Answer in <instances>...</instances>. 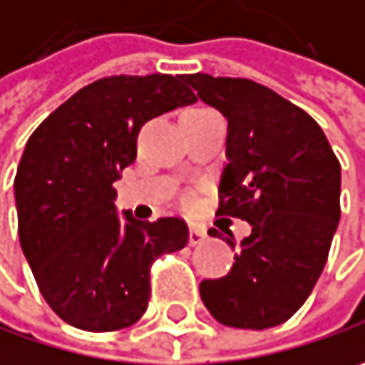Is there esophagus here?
I'll return each instance as SVG.
<instances>
[{"instance_id": "34e87169", "label": "esophagus", "mask_w": 365, "mask_h": 365, "mask_svg": "<svg viewBox=\"0 0 365 365\" xmlns=\"http://www.w3.org/2000/svg\"><path fill=\"white\" fill-rule=\"evenodd\" d=\"M207 239V232H205V228H200V226H190V245H200L202 241Z\"/></svg>"}]
</instances>
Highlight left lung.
<instances>
[{"instance_id":"8db88e82","label":"left lung","mask_w":365,"mask_h":365,"mask_svg":"<svg viewBox=\"0 0 365 365\" xmlns=\"http://www.w3.org/2000/svg\"><path fill=\"white\" fill-rule=\"evenodd\" d=\"M185 82L228 120L217 213L252 226L230 272L205 279L200 298L224 326H279L304 304L328 262L340 220V163L322 126L274 91L209 73Z\"/></svg>"}]
</instances>
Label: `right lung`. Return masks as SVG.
Listing matches in <instances>:
<instances>
[{
    "mask_svg": "<svg viewBox=\"0 0 365 365\" xmlns=\"http://www.w3.org/2000/svg\"><path fill=\"white\" fill-rule=\"evenodd\" d=\"M183 76L101 78L52 111L29 137L14 178L19 239L48 307L69 326L113 331L150 302V266L185 247L180 217L137 222L115 213L122 169L141 126L194 103Z\"/></svg>",
    "mask_w": 365,
    "mask_h": 365,
    "instance_id": "obj_1",
    "label": "right lung"
}]
</instances>
